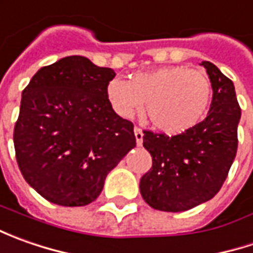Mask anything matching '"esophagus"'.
<instances>
[{
	"instance_id": "esophagus-1",
	"label": "esophagus",
	"mask_w": 253,
	"mask_h": 253,
	"mask_svg": "<svg viewBox=\"0 0 253 253\" xmlns=\"http://www.w3.org/2000/svg\"><path fill=\"white\" fill-rule=\"evenodd\" d=\"M133 132H135L136 143H138V145H142V142H143V132H142V129L141 128H138V126H135V128H133Z\"/></svg>"
}]
</instances>
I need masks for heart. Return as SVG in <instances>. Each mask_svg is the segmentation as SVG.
Instances as JSON below:
<instances>
[{
	"label": "heart",
	"instance_id": "1",
	"mask_svg": "<svg viewBox=\"0 0 253 253\" xmlns=\"http://www.w3.org/2000/svg\"><path fill=\"white\" fill-rule=\"evenodd\" d=\"M211 97L212 84L206 72L176 64L135 74L129 82L115 79L107 85V98L115 114L132 118L146 104L148 121L169 135L199 124Z\"/></svg>",
	"mask_w": 253,
	"mask_h": 253
}]
</instances>
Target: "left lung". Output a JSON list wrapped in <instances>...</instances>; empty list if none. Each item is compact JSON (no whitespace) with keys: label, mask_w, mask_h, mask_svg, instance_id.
<instances>
[{"label":"left lung","mask_w":253,"mask_h":253,"mask_svg":"<svg viewBox=\"0 0 253 253\" xmlns=\"http://www.w3.org/2000/svg\"><path fill=\"white\" fill-rule=\"evenodd\" d=\"M212 84V101L206 120L179 135L143 131V146L152 168L139 189L152 209L187 211L211 200L228 176L238 149L241 107L234 84L215 64L203 62Z\"/></svg>","instance_id":"1"}]
</instances>
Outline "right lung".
I'll return each mask as SVG.
<instances>
[{
  "label": "right lung",
  "instance_id": "1",
  "mask_svg": "<svg viewBox=\"0 0 253 253\" xmlns=\"http://www.w3.org/2000/svg\"><path fill=\"white\" fill-rule=\"evenodd\" d=\"M114 77L112 69L67 56L38 70L22 91L15 156L24 179L47 201L92 203L108 171L136 145L133 124L107 98Z\"/></svg>",
  "mask_w": 253,
  "mask_h": 253
}]
</instances>
